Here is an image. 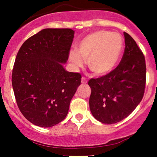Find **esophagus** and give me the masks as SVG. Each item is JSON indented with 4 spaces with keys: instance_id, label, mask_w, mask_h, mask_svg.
Returning a JSON list of instances; mask_svg holds the SVG:
<instances>
[{
    "instance_id": "esophagus-1",
    "label": "esophagus",
    "mask_w": 157,
    "mask_h": 157,
    "mask_svg": "<svg viewBox=\"0 0 157 157\" xmlns=\"http://www.w3.org/2000/svg\"><path fill=\"white\" fill-rule=\"evenodd\" d=\"M81 83H83V84H85V83H87V80H86V77H82V78H81Z\"/></svg>"
}]
</instances>
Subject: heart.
I'll return each mask as SVG.
<instances>
[{
  "instance_id": "1",
  "label": "heart",
  "mask_w": 157,
  "mask_h": 157,
  "mask_svg": "<svg viewBox=\"0 0 157 157\" xmlns=\"http://www.w3.org/2000/svg\"><path fill=\"white\" fill-rule=\"evenodd\" d=\"M123 46L124 41L121 35L100 30L83 38L78 50L70 52L69 58L76 67H81L85 60L89 69L95 75H105L116 65Z\"/></svg>"
}]
</instances>
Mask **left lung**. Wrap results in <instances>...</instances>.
Wrapping results in <instances>:
<instances>
[{
	"label": "left lung",
	"mask_w": 157,
	"mask_h": 157,
	"mask_svg": "<svg viewBox=\"0 0 157 157\" xmlns=\"http://www.w3.org/2000/svg\"><path fill=\"white\" fill-rule=\"evenodd\" d=\"M124 36L125 48L119 64L109 74L88 82L91 113L104 124H115L128 117L144 94V55L129 34L124 33Z\"/></svg>",
	"instance_id": "1"
}]
</instances>
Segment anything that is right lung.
<instances>
[{"label": "right lung", "instance_id": "1", "mask_svg": "<svg viewBox=\"0 0 157 157\" xmlns=\"http://www.w3.org/2000/svg\"><path fill=\"white\" fill-rule=\"evenodd\" d=\"M74 31L44 29L22 45L12 72V86L23 116L39 127L49 128L67 116L81 75L68 72L67 62Z\"/></svg>", "mask_w": 157, "mask_h": 157}]
</instances>
